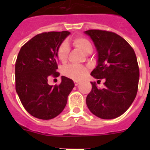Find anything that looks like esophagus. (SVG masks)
<instances>
[{"mask_svg":"<svg viewBox=\"0 0 150 150\" xmlns=\"http://www.w3.org/2000/svg\"><path fill=\"white\" fill-rule=\"evenodd\" d=\"M74 85H75V86H78L79 83V81H78V80H74Z\"/></svg>","mask_w":150,"mask_h":150,"instance_id":"1","label":"esophagus"}]
</instances>
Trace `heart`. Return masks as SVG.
Segmentation results:
<instances>
[{
	"label": "heart",
	"mask_w": 150,
	"mask_h": 150,
	"mask_svg": "<svg viewBox=\"0 0 150 150\" xmlns=\"http://www.w3.org/2000/svg\"><path fill=\"white\" fill-rule=\"evenodd\" d=\"M72 43L76 48L79 49L82 52L86 54H89L92 52L93 47L91 45V42L87 38L79 36L76 37L72 39ZM69 48L67 44L64 42L57 50V58L62 63L67 61V54H68ZM87 70L85 67L82 66H74L69 65L67 67H64L62 70V73L65 76L74 79H80L85 76Z\"/></svg>",
	"instance_id": "obj_1"
}]
</instances>
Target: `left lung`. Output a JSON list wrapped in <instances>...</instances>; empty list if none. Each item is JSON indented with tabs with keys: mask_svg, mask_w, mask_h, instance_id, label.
I'll list each match as a JSON object with an SVG mask.
<instances>
[{
	"mask_svg": "<svg viewBox=\"0 0 150 150\" xmlns=\"http://www.w3.org/2000/svg\"><path fill=\"white\" fill-rule=\"evenodd\" d=\"M85 33L92 39L98 53V65L91 75L99 82L105 80L102 89L91 82L87 107L98 117L114 119L129 108L137 95L140 76L137 57L129 43L116 33L96 29Z\"/></svg>",
	"mask_w": 150,
	"mask_h": 150,
	"instance_id": "8db88e82",
	"label": "left lung"
}]
</instances>
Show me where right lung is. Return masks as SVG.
I'll list each match as a JSON object with an SVG mask.
<instances>
[{
  "label": "right lung",
  "mask_w": 150,
  "mask_h": 150,
  "mask_svg": "<svg viewBox=\"0 0 150 150\" xmlns=\"http://www.w3.org/2000/svg\"><path fill=\"white\" fill-rule=\"evenodd\" d=\"M69 31L37 34L20 49L15 66L16 90L25 109L40 120H51L64 109L74 83L62 76L59 85L50 86V77H58L57 50Z\"/></svg>",
  "instance_id": "1"
}]
</instances>
